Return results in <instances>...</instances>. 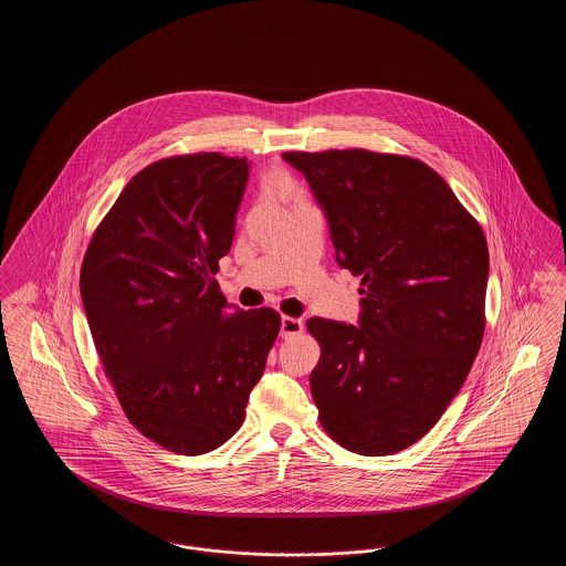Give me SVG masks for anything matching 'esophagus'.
Here are the masks:
<instances>
[{
    "label": "esophagus",
    "instance_id": "obj_1",
    "mask_svg": "<svg viewBox=\"0 0 566 566\" xmlns=\"http://www.w3.org/2000/svg\"><path fill=\"white\" fill-rule=\"evenodd\" d=\"M303 331V323L298 318H291V316H282V323H280V335L284 339L289 337H295Z\"/></svg>",
    "mask_w": 566,
    "mask_h": 566
}]
</instances>
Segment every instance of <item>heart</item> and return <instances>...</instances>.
<instances>
[{
  "label": "heart",
  "instance_id": "1",
  "mask_svg": "<svg viewBox=\"0 0 566 566\" xmlns=\"http://www.w3.org/2000/svg\"><path fill=\"white\" fill-rule=\"evenodd\" d=\"M277 187H280V189H282V187H286V182L280 178V180H277Z\"/></svg>",
  "mask_w": 566,
  "mask_h": 566
}]
</instances>
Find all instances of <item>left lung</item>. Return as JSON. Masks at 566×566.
Here are the masks:
<instances>
[{
	"label": "left lung",
	"instance_id": "1",
	"mask_svg": "<svg viewBox=\"0 0 566 566\" xmlns=\"http://www.w3.org/2000/svg\"><path fill=\"white\" fill-rule=\"evenodd\" d=\"M326 216L339 268L360 275L358 326L310 318L318 420L363 457L401 452L452 403L484 337L488 243L427 163L363 148L284 153Z\"/></svg>",
	"mask_w": 566,
	"mask_h": 566
}]
</instances>
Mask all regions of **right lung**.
I'll return each mask as SVG.
<instances>
[{
  "mask_svg": "<svg viewBox=\"0 0 566 566\" xmlns=\"http://www.w3.org/2000/svg\"><path fill=\"white\" fill-rule=\"evenodd\" d=\"M250 176L218 153L144 167L86 248L81 295L125 416L176 454L212 452L242 427L280 331L270 307H231L214 275Z\"/></svg>",
  "mask_w": 566,
  "mask_h": 566,
  "instance_id": "1",
  "label": "right lung"
}]
</instances>
